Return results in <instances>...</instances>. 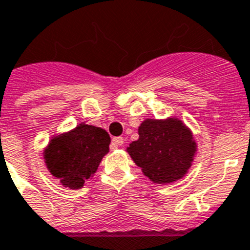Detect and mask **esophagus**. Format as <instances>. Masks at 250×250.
<instances>
[{"mask_svg":"<svg viewBox=\"0 0 250 250\" xmlns=\"http://www.w3.org/2000/svg\"><path fill=\"white\" fill-rule=\"evenodd\" d=\"M111 144H112V146H114V148H117V146H123V144H124V138H121V136H117V138H114Z\"/></svg>","mask_w":250,"mask_h":250,"instance_id":"esophagus-1","label":"esophagus"}]
</instances>
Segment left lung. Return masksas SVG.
Masks as SVG:
<instances>
[{
    "mask_svg": "<svg viewBox=\"0 0 250 250\" xmlns=\"http://www.w3.org/2000/svg\"><path fill=\"white\" fill-rule=\"evenodd\" d=\"M139 139L126 148L144 176L154 183H172L188 172L196 154L191 130L176 117L146 119L140 124Z\"/></svg>",
    "mask_w": 250,
    "mask_h": 250,
    "instance_id": "1",
    "label": "left lung"
}]
</instances>
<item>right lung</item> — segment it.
Here are the masks:
<instances>
[{
  "label": "right lung",
  "instance_id": "obj_1",
  "mask_svg": "<svg viewBox=\"0 0 250 250\" xmlns=\"http://www.w3.org/2000/svg\"><path fill=\"white\" fill-rule=\"evenodd\" d=\"M110 143L106 130L80 124L49 142L44 150L46 168L64 187L81 188L95 174Z\"/></svg>",
  "mask_w": 250,
  "mask_h": 250
}]
</instances>
